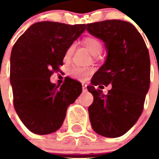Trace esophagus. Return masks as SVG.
<instances>
[{
    "mask_svg": "<svg viewBox=\"0 0 159 159\" xmlns=\"http://www.w3.org/2000/svg\"><path fill=\"white\" fill-rule=\"evenodd\" d=\"M82 91L83 92H87V84H85V83H82Z\"/></svg>",
    "mask_w": 159,
    "mask_h": 159,
    "instance_id": "34e87169",
    "label": "esophagus"
}]
</instances>
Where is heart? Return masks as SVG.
I'll list each match as a JSON object with an SVG mask.
<instances>
[{"label": "heart", "instance_id": "b5f03b06", "mask_svg": "<svg viewBox=\"0 0 159 159\" xmlns=\"http://www.w3.org/2000/svg\"><path fill=\"white\" fill-rule=\"evenodd\" d=\"M85 45L87 46V48L89 49V51L93 55L99 54L102 51V42L93 37H87L84 39ZM75 49V43H72L71 45L67 48V50L65 52L64 57L66 59H68L71 57ZM92 69L90 67H72L70 68L69 74L72 77H74L76 79L79 80H84L87 78V77L90 73H92Z\"/></svg>", "mask_w": 159, "mask_h": 159}]
</instances>
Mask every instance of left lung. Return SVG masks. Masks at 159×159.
Returning <instances> with one entry per match:
<instances>
[{
	"label": "left lung",
	"instance_id": "obj_1",
	"mask_svg": "<svg viewBox=\"0 0 159 159\" xmlns=\"http://www.w3.org/2000/svg\"><path fill=\"white\" fill-rule=\"evenodd\" d=\"M87 30L105 43L104 64L87 90L94 97L88 108L93 130L116 138L130 129L139 118L150 85V58L143 37L129 22L110 20L87 24ZM111 84L107 95L94 88ZM103 87V86H101Z\"/></svg>",
	"mask_w": 159,
	"mask_h": 159
}]
</instances>
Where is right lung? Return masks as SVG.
Instances as JSON below:
<instances>
[{
	"mask_svg": "<svg viewBox=\"0 0 159 159\" xmlns=\"http://www.w3.org/2000/svg\"><path fill=\"white\" fill-rule=\"evenodd\" d=\"M86 25L37 22L17 39L11 54V84L14 106L25 127L36 134H48L62 126L67 107L82 92L76 80L62 85L50 82L63 64L67 48L85 31Z\"/></svg>",
	"mask_w": 159,
	"mask_h": 159,
	"instance_id": "right-lung-1",
	"label": "right lung"
}]
</instances>
